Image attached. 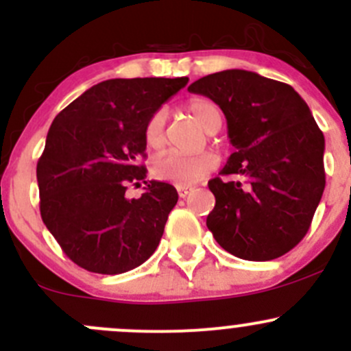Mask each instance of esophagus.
Returning <instances> with one entry per match:
<instances>
[{"label":"esophagus","instance_id":"obj_1","mask_svg":"<svg viewBox=\"0 0 351 351\" xmlns=\"http://www.w3.org/2000/svg\"><path fill=\"white\" fill-rule=\"evenodd\" d=\"M190 192H192V189H189V186H178V195H180V198L189 197Z\"/></svg>","mask_w":351,"mask_h":351}]
</instances>
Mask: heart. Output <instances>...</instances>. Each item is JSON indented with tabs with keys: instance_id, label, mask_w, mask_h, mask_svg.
Returning <instances> with one entry per match:
<instances>
[{
	"instance_id": "1",
	"label": "heart",
	"mask_w": 351,
	"mask_h": 351,
	"mask_svg": "<svg viewBox=\"0 0 351 351\" xmlns=\"http://www.w3.org/2000/svg\"><path fill=\"white\" fill-rule=\"evenodd\" d=\"M189 112L197 119V122L207 132L214 129H221L222 113L217 105L205 98H193L189 101ZM144 141L149 149H161L166 144V110H156L149 117L144 129ZM217 156L210 151L200 154H182L176 151L161 154L153 162V176L161 182L175 183L178 186L192 185V183L204 180L208 173H212L217 166Z\"/></svg>"
}]
</instances>
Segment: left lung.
<instances>
[{"label":"left lung","instance_id":"obj_1","mask_svg":"<svg viewBox=\"0 0 351 351\" xmlns=\"http://www.w3.org/2000/svg\"><path fill=\"white\" fill-rule=\"evenodd\" d=\"M217 104L236 151L214 178L207 228L234 256L268 261L289 253L309 231L326 185L324 136L290 84L244 69L200 77L189 86Z\"/></svg>","mask_w":351,"mask_h":351}]
</instances>
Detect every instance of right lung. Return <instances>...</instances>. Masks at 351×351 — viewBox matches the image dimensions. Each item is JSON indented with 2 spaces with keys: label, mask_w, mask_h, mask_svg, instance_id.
I'll return each instance as SVG.
<instances>
[{
  "label": "right lung",
  "mask_w": 351,
  "mask_h": 351,
  "mask_svg": "<svg viewBox=\"0 0 351 351\" xmlns=\"http://www.w3.org/2000/svg\"><path fill=\"white\" fill-rule=\"evenodd\" d=\"M189 77H134L95 84L59 113L37 162L40 215L62 251L93 274L143 265L178 202L169 183L146 182L144 129ZM147 183L139 199L129 184Z\"/></svg>",
  "instance_id": "obj_1"
}]
</instances>
